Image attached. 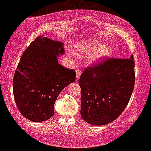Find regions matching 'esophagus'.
<instances>
[{
  "mask_svg": "<svg viewBox=\"0 0 151 151\" xmlns=\"http://www.w3.org/2000/svg\"><path fill=\"white\" fill-rule=\"evenodd\" d=\"M81 72H82V71H81L80 69H77V70H76V78H77L78 80L80 78Z\"/></svg>",
  "mask_w": 151,
  "mask_h": 151,
  "instance_id": "1",
  "label": "esophagus"
}]
</instances>
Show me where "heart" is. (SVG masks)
<instances>
[{
    "mask_svg": "<svg viewBox=\"0 0 151 151\" xmlns=\"http://www.w3.org/2000/svg\"><path fill=\"white\" fill-rule=\"evenodd\" d=\"M74 52L78 57L88 55L87 61L90 63L96 62L98 60L109 56L111 54L110 47L102 46L96 40H86L80 42L74 46Z\"/></svg>",
    "mask_w": 151,
    "mask_h": 151,
    "instance_id": "b5f03b06",
    "label": "heart"
}]
</instances>
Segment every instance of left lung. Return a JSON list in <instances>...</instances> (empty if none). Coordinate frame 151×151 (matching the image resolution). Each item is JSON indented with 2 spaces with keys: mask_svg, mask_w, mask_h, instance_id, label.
Here are the masks:
<instances>
[{
  "mask_svg": "<svg viewBox=\"0 0 151 151\" xmlns=\"http://www.w3.org/2000/svg\"><path fill=\"white\" fill-rule=\"evenodd\" d=\"M134 83L132 55L129 59L106 58L88 67L79 79L82 119L94 126L114 121L128 104Z\"/></svg>",
  "mask_w": 151,
  "mask_h": 151,
  "instance_id": "obj_1",
  "label": "left lung"
}]
</instances>
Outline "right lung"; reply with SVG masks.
<instances>
[{
  "instance_id": "1",
  "label": "right lung",
  "mask_w": 151,
  "mask_h": 151,
  "mask_svg": "<svg viewBox=\"0 0 151 151\" xmlns=\"http://www.w3.org/2000/svg\"><path fill=\"white\" fill-rule=\"evenodd\" d=\"M64 51L61 42L40 36L21 57L13 77V95L20 113L30 121L52 117L60 92L75 82L76 71L58 63L57 57Z\"/></svg>"
}]
</instances>
